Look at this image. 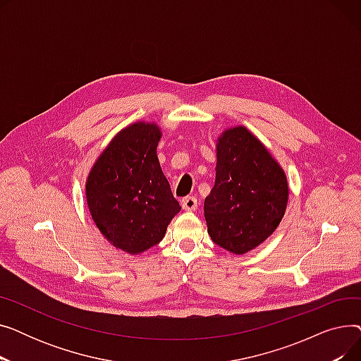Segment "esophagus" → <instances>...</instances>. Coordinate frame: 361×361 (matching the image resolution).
Masks as SVG:
<instances>
[{
    "label": "esophagus",
    "mask_w": 361,
    "mask_h": 361,
    "mask_svg": "<svg viewBox=\"0 0 361 361\" xmlns=\"http://www.w3.org/2000/svg\"><path fill=\"white\" fill-rule=\"evenodd\" d=\"M181 206H183L184 211L193 212V211L197 209V199L193 197V196H187V197H184V199L181 200Z\"/></svg>",
    "instance_id": "1"
}]
</instances>
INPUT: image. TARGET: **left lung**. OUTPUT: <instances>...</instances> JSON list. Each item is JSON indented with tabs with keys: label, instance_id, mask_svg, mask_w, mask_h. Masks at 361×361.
<instances>
[{
	"label": "left lung",
	"instance_id": "left-lung-1",
	"mask_svg": "<svg viewBox=\"0 0 361 361\" xmlns=\"http://www.w3.org/2000/svg\"><path fill=\"white\" fill-rule=\"evenodd\" d=\"M216 158L215 185L203 207L207 233L222 249L247 253L279 225L288 202L287 177L244 127L224 133Z\"/></svg>",
	"mask_w": 361,
	"mask_h": 361
}]
</instances>
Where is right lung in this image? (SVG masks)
Returning <instances> with one entry per match:
<instances>
[{
	"mask_svg": "<svg viewBox=\"0 0 361 361\" xmlns=\"http://www.w3.org/2000/svg\"><path fill=\"white\" fill-rule=\"evenodd\" d=\"M161 131L133 124L114 137L86 183L92 218L116 247L136 255L157 245L181 206L157 157Z\"/></svg>",
	"mask_w": 361,
	"mask_h": 361,
	"instance_id": "1",
	"label": "right lung"
}]
</instances>
